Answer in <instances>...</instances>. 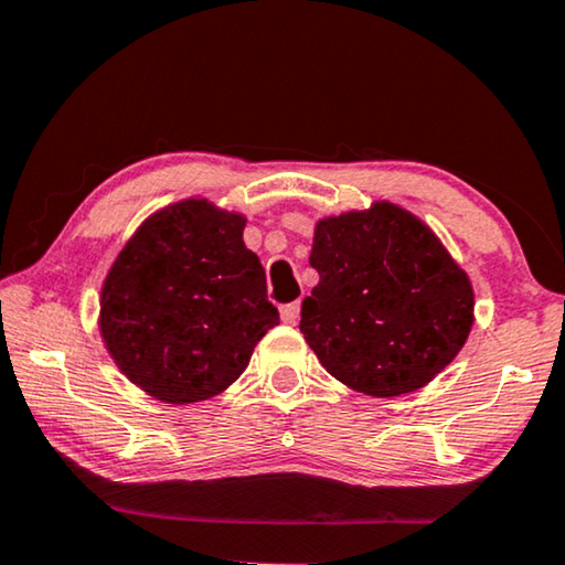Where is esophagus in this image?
I'll use <instances>...</instances> for the list:
<instances>
[{"mask_svg": "<svg viewBox=\"0 0 565 565\" xmlns=\"http://www.w3.org/2000/svg\"><path fill=\"white\" fill-rule=\"evenodd\" d=\"M299 311H301V303L299 301L284 303V307H281V321H286V324H297Z\"/></svg>", "mask_w": 565, "mask_h": 565, "instance_id": "esophagus-1", "label": "esophagus"}]
</instances>
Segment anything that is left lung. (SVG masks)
Segmentation results:
<instances>
[{"instance_id":"left-lung-1","label":"left lung","mask_w":565,"mask_h":565,"mask_svg":"<svg viewBox=\"0 0 565 565\" xmlns=\"http://www.w3.org/2000/svg\"><path fill=\"white\" fill-rule=\"evenodd\" d=\"M309 264L319 284L301 334L324 370L370 397L425 387L472 327V284L429 226L395 203L321 218Z\"/></svg>"}]
</instances>
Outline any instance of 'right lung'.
<instances>
[{
	"mask_svg": "<svg viewBox=\"0 0 565 565\" xmlns=\"http://www.w3.org/2000/svg\"><path fill=\"white\" fill-rule=\"evenodd\" d=\"M246 218L205 199L166 205L105 276L100 334L132 384L168 405L221 395L279 324Z\"/></svg>",
	"mask_w": 565,
	"mask_h": 565,
	"instance_id": "obj_1",
	"label": "right lung"
}]
</instances>
